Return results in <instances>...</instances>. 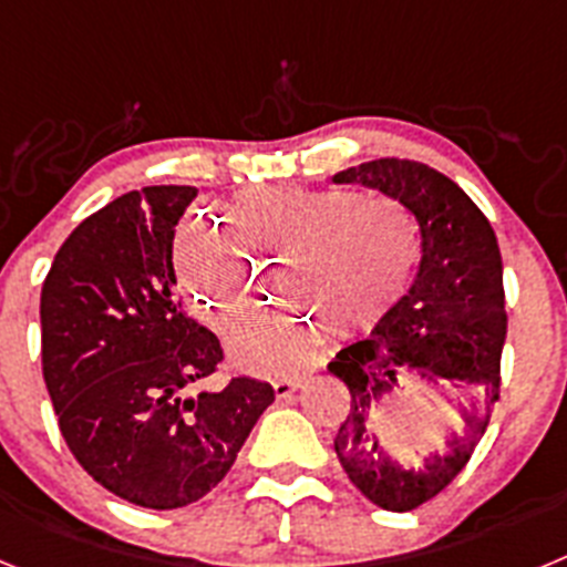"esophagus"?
Instances as JSON below:
<instances>
[{
    "label": "esophagus",
    "mask_w": 567,
    "mask_h": 567,
    "mask_svg": "<svg viewBox=\"0 0 567 567\" xmlns=\"http://www.w3.org/2000/svg\"><path fill=\"white\" fill-rule=\"evenodd\" d=\"M272 389H275V398H278V400H289L295 394V389H298V380L280 378V380H275Z\"/></svg>",
    "instance_id": "esophagus-1"
}]
</instances>
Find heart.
I'll use <instances>...</instances> for the list:
<instances>
[{
  "mask_svg": "<svg viewBox=\"0 0 567 567\" xmlns=\"http://www.w3.org/2000/svg\"><path fill=\"white\" fill-rule=\"evenodd\" d=\"M227 229L193 213L175 235V272L209 327L229 334L260 300V267L284 264L303 315H269L233 340V360L258 374H292L312 360L318 326L354 338L389 318L423 260V224L409 204L358 189L287 187L235 195Z\"/></svg>",
  "mask_w": 567,
  "mask_h": 567,
  "instance_id": "heart-1",
  "label": "heart"
}]
</instances>
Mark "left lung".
I'll return each mask as SVG.
<instances>
[{"mask_svg":"<svg viewBox=\"0 0 567 567\" xmlns=\"http://www.w3.org/2000/svg\"><path fill=\"white\" fill-rule=\"evenodd\" d=\"M334 182L380 189L409 204L423 224L425 249L412 289L374 327L372 338L340 349L327 365L352 394L334 437L340 465L365 499L385 511H412L457 477L485 429L471 425L468 437L454 440L445 457L434 454L423 471L403 468L374 440V429L383 432L378 400L392 392L400 374L414 369L429 383H485L491 403L499 400V358L508 327L503 258L483 209L429 164L374 158L343 169Z\"/></svg>","mask_w":567,"mask_h":567,"instance_id":"1","label":"left lung"}]
</instances>
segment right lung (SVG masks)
<instances>
[{
  "instance_id": "right-lung-1",
  "label": "right lung",
  "mask_w": 567,
  "mask_h": 567,
  "mask_svg": "<svg viewBox=\"0 0 567 567\" xmlns=\"http://www.w3.org/2000/svg\"><path fill=\"white\" fill-rule=\"evenodd\" d=\"M195 195L144 187L87 215L59 247L39 303L44 385L70 454L110 494L155 511L221 483L275 400L247 374L198 389L224 349L175 289V224Z\"/></svg>"
}]
</instances>
